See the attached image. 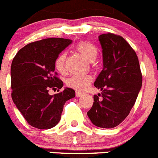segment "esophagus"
Returning <instances> with one entry per match:
<instances>
[{
  "mask_svg": "<svg viewBox=\"0 0 158 158\" xmlns=\"http://www.w3.org/2000/svg\"><path fill=\"white\" fill-rule=\"evenodd\" d=\"M82 95H83V93H81V92H76V96L77 97H80V96H81Z\"/></svg>",
  "mask_w": 158,
  "mask_h": 158,
  "instance_id": "1",
  "label": "esophagus"
}]
</instances>
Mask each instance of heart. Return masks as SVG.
Wrapping results in <instances>:
<instances>
[{
    "mask_svg": "<svg viewBox=\"0 0 158 158\" xmlns=\"http://www.w3.org/2000/svg\"><path fill=\"white\" fill-rule=\"evenodd\" d=\"M76 50L89 61H93L98 54L97 47L87 41L79 42L76 46ZM65 53H60L54 61V67L60 73H64L65 71ZM91 81L92 77L89 75H73L67 79L66 85L77 91H83L89 85Z\"/></svg>",
    "mask_w": 158,
    "mask_h": 158,
    "instance_id": "b5f03b06",
    "label": "heart"
}]
</instances>
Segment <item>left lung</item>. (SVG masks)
Segmentation results:
<instances>
[{
  "instance_id": "8db88e82",
  "label": "left lung",
  "mask_w": 158,
  "mask_h": 158,
  "mask_svg": "<svg viewBox=\"0 0 158 158\" xmlns=\"http://www.w3.org/2000/svg\"><path fill=\"white\" fill-rule=\"evenodd\" d=\"M99 41L104 68L94 85L102 93L93 96V107L87 115L95 126L113 128L127 117L135 105L142 75L136 53L122 36L108 32L100 35Z\"/></svg>"
}]
</instances>
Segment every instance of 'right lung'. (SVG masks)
Returning a JSON list of instances; mask_svg holds the SVG:
<instances>
[{"instance_id": "right-lung-1", "label": "right lung", "mask_w": 158, "mask_h": 158, "mask_svg": "<svg viewBox=\"0 0 158 158\" xmlns=\"http://www.w3.org/2000/svg\"><path fill=\"white\" fill-rule=\"evenodd\" d=\"M72 40L49 38L27 44L18 51L11 65L12 98L27 122L33 127L47 130L58 123L64 104L75 96L73 89L63 86L55 72L54 61Z\"/></svg>"}]
</instances>
